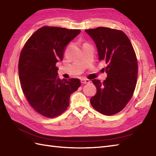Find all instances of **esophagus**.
I'll return each mask as SVG.
<instances>
[{"instance_id": "1", "label": "esophagus", "mask_w": 156, "mask_h": 156, "mask_svg": "<svg viewBox=\"0 0 156 156\" xmlns=\"http://www.w3.org/2000/svg\"><path fill=\"white\" fill-rule=\"evenodd\" d=\"M90 82V80L87 79H85V78H82L81 79V83H88Z\"/></svg>"}]
</instances>
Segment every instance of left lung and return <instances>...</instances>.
<instances>
[{"label":"left lung","instance_id":"8db88e82","mask_svg":"<svg viewBox=\"0 0 156 156\" xmlns=\"http://www.w3.org/2000/svg\"><path fill=\"white\" fill-rule=\"evenodd\" d=\"M85 31L96 45L99 60L107 64V77L103 82L92 80L97 93L91 98V105L103 115H115L126 105L135 90L138 62L134 50L121 30L98 27Z\"/></svg>","mask_w":156,"mask_h":156}]
</instances>
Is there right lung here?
<instances>
[{
  "mask_svg": "<svg viewBox=\"0 0 156 156\" xmlns=\"http://www.w3.org/2000/svg\"><path fill=\"white\" fill-rule=\"evenodd\" d=\"M80 30L44 26L31 35L23 47L18 63L23 94L33 108L46 117L62 114L70 95L80 86L78 78L60 79L56 64L62 61L65 47Z\"/></svg>",
  "mask_w": 156,
  "mask_h": 156,
  "instance_id": "1",
  "label": "right lung"
}]
</instances>
